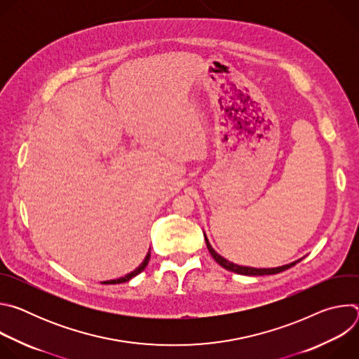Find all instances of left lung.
Masks as SVG:
<instances>
[{
	"label": "left lung",
	"mask_w": 359,
	"mask_h": 359,
	"mask_svg": "<svg viewBox=\"0 0 359 359\" xmlns=\"http://www.w3.org/2000/svg\"><path fill=\"white\" fill-rule=\"evenodd\" d=\"M206 244H208V248H209L210 254L213 255V259H215L222 267H224V269L229 270V271H233V273H237V274H243V276H270V274H278V273L285 271V270H288L290 267H292V266H295V264L298 263V262H295V263H291V264H287V266H283V267H277V269H251V267H243V266H237V264L230 263V262H227L226 259H223L220 254H217V252L213 250V247L210 245L208 237H206Z\"/></svg>",
	"instance_id": "obj_1"
}]
</instances>
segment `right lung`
<instances>
[{
  "instance_id": "obj_1",
  "label": "right lung",
  "mask_w": 359,
  "mask_h": 359,
  "mask_svg": "<svg viewBox=\"0 0 359 359\" xmlns=\"http://www.w3.org/2000/svg\"><path fill=\"white\" fill-rule=\"evenodd\" d=\"M149 259H150V255L147 254L146 255V259H144V262L135 270V271H132L130 274H128V276H125V277H122V278H118V280H111V281H107L105 284H119V283H126V281H129L130 278H133L135 276H137L139 273H142L144 269H146V266H147V263H149Z\"/></svg>"
}]
</instances>
